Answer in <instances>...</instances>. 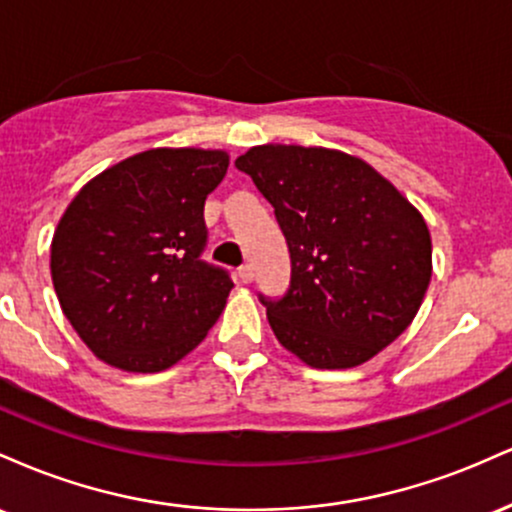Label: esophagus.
<instances>
[{
	"label": "esophagus",
	"instance_id": "34e87169",
	"mask_svg": "<svg viewBox=\"0 0 512 512\" xmlns=\"http://www.w3.org/2000/svg\"><path fill=\"white\" fill-rule=\"evenodd\" d=\"M238 276H240V281H243V284H250L252 276H255V272H252L250 264H243V267L238 269Z\"/></svg>",
	"mask_w": 512,
	"mask_h": 512
}]
</instances>
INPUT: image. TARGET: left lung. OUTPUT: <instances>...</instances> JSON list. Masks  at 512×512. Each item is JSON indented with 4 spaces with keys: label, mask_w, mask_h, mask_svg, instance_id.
Listing matches in <instances>:
<instances>
[{
    "label": "left lung",
    "mask_w": 512,
    "mask_h": 512,
    "mask_svg": "<svg viewBox=\"0 0 512 512\" xmlns=\"http://www.w3.org/2000/svg\"><path fill=\"white\" fill-rule=\"evenodd\" d=\"M274 207L291 284L260 301L281 346L313 368H354L392 344L431 281V233L361 158L322 146H252L236 161Z\"/></svg>",
    "instance_id": "obj_1"
}]
</instances>
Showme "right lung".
<instances>
[{"label": "right lung", "mask_w": 512, "mask_h": 512, "mask_svg": "<svg viewBox=\"0 0 512 512\" xmlns=\"http://www.w3.org/2000/svg\"><path fill=\"white\" fill-rule=\"evenodd\" d=\"M228 154L151 149L103 170L57 223L50 272L62 313L101 361L158 373L207 337L233 281L202 260L204 199Z\"/></svg>", "instance_id": "add662e5"}]
</instances>
